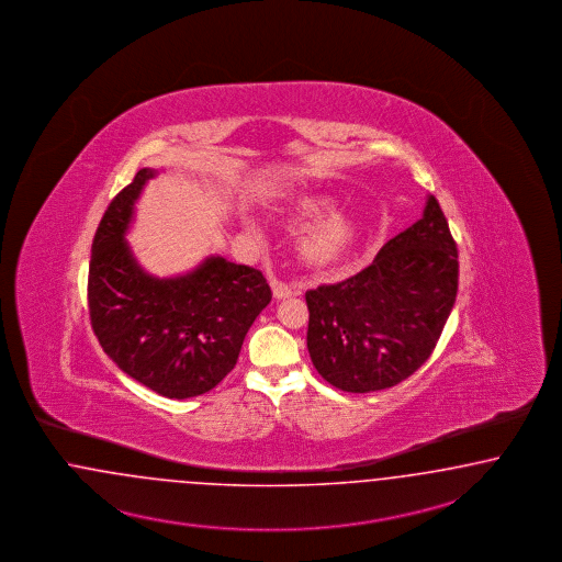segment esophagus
Instances as JSON below:
<instances>
[{"instance_id":"34e87169","label":"esophagus","mask_w":562,"mask_h":562,"mask_svg":"<svg viewBox=\"0 0 562 562\" xmlns=\"http://www.w3.org/2000/svg\"><path fill=\"white\" fill-rule=\"evenodd\" d=\"M271 292H273V296L280 301V299H291L294 291H292L291 286L286 284V282H280V280H271Z\"/></svg>"}]
</instances>
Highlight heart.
<instances>
[{"label": "heart", "instance_id": "heart-1", "mask_svg": "<svg viewBox=\"0 0 562 562\" xmlns=\"http://www.w3.org/2000/svg\"><path fill=\"white\" fill-rule=\"evenodd\" d=\"M336 201L329 194H301L289 207L292 220H315L331 212ZM357 238V220L352 215H329L315 224L299 243L301 257L317 268L340 261Z\"/></svg>", "mask_w": 562, "mask_h": 562}]
</instances>
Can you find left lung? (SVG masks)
<instances>
[{
    "instance_id": "1",
    "label": "left lung",
    "mask_w": 562,
    "mask_h": 562,
    "mask_svg": "<svg viewBox=\"0 0 562 562\" xmlns=\"http://www.w3.org/2000/svg\"><path fill=\"white\" fill-rule=\"evenodd\" d=\"M459 251L436 196L366 270L305 292L307 349L317 373L345 392L396 386L429 359L454 307Z\"/></svg>"
}]
</instances>
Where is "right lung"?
Wrapping results in <instances>:
<instances>
[{
  "mask_svg": "<svg viewBox=\"0 0 562 562\" xmlns=\"http://www.w3.org/2000/svg\"><path fill=\"white\" fill-rule=\"evenodd\" d=\"M157 175L138 170L99 222L89 263V315L101 349L143 386L166 398L210 392L233 371L255 317L270 305L263 273L207 257L178 278L140 270L124 238L135 201Z\"/></svg>",
  "mask_w": 562,
  "mask_h": 562,
  "instance_id": "1",
  "label": "right lung"
}]
</instances>
